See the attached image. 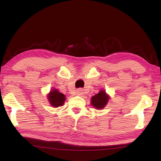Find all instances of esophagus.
Instances as JSON below:
<instances>
[{"mask_svg":"<svg viewBox=\"0 0 161 161\" xmlns=\"http://www.w3.org/2000/svg\"><path fill=\"white\" fill-rule=\"evenodd\" d=\"M77 94L78 95H83L84 94V92H83V90L82 89H79V90H77Z\"/></svg>","mask_w":161,"mask_h":161,"instance_id":"34e87169","label":"esophagus"}]
</instances>
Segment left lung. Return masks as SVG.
<instances>
[{"mask_svg": "<svg viewBox=\"0 0 161 161\" xmlns=\"http://www.w3.org/2000/svg\"><path fill=\"white\" fill-rule=\"evenodd\" d=\"M109 98L110 96L104 90H100L97 94L91 97V104L96 109H102L107 104Z\"/></svg>", "mask_w": 161, "mask_h": 161, "instance_id": "1", "label": "left lung"}]
</instances>
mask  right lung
I'll return each instance as SVG.
<instances>
[{"label":"right lung","mask_w":161,"mask_h":161,"mask_svg":"<svg viewBox=\"0 0 161 161\" xmlns=\"http://www.w3.org/2000/svg\"><path fill=\"white\" fill-rule=\"evenodd\" d=\"M47 97L50 105L54 108L63 106L66 100V95L60 93L56 88H53V89L51 90L50 93L47 94Z\"/></svg>","instance_id":"obj_1"}]
</instances>
